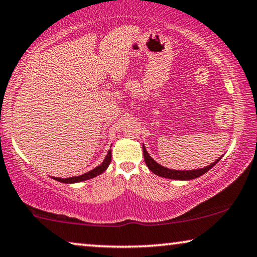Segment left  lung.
<instances>
[{"label": "left lung", "instance_id": "obj_1", "mask_svg": "<svg viewBox=\"0 0 257 257\" xmlns=\"http://www.w3.org/2000/svg\"><path fill=\"white\" fill-rule=\"evenodd\" d=\"M143 152H144V159H145V163L147 165V167L150 168L151 172H153L154 174L159 175V177L163 178H167V179H174V180H191V179H195L199 178L200 175L205 174L206 172H208L210 168L215 166V165L219 163V160L221 158H219L215 163H213L209 166H207L205 168H201V170H194V171H174V170H168V168L161 166L158 163H156L152 158L149 156L147 151L145 149V146L143 145Z\"/></svg>", "mask_w": 257, "mask_h": 257}]
</instances>
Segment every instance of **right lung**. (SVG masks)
I'll list each match as a JSON object with an SVG mask.
<instances>
[{
	"mask_svg": "<svg viewBox=\"0 0 257 257\" xmlns=\"http://www.w3.org/2000/svg\"><path fill=\"white\" fill-rule=\"evenodd\" d=\"M111 163V151H108L106 158H105L103 164L99 165V166L94 168V170L87 172L85 174L79 175V177H72V178H66V179H61V178H54L55 180L64 182V184H73V182H79V181H84V180H89V179H92L97 175H99L103 173V172L106 170L108 167V165Z\"/></svg>",
	"mask_w": 257,
	"mask_h": 257,
	"instance_id": "obj_1",
	"label": "right lung"
}]
</instances>
